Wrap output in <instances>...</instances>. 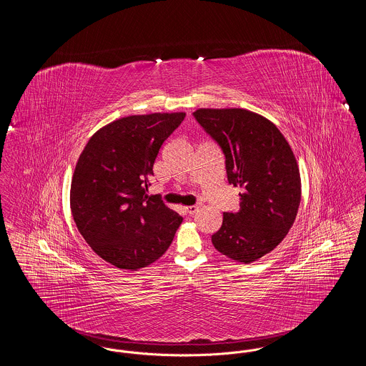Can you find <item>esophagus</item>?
Instances as JSON below:
<instances>
[{
  "label": "esophagus",
  "instance_id": "obj_1",
  "mask_svg": "<svg viewBox=\"0 0 366 366\" xmlns=\"http://www.w3.org/2000/svg\"><path fill=\"white\" fill-rule=\"evenodd\" d=\"M197 206H189V207H185V211H187V214H189V215H193L196 211H197Z\"/></svg>",
  "mask_w": 366,
  "mask_h": 366
}]
</instances>
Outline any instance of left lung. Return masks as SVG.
Instances as JSON below:
<instances>
[{
	"instance_id": "obj_1",
	"label": "left lung",
	"mask_w": 366,
	"mask_h": 366,
	"mask_svg": "<svg viewBox=\"0 0 366 366\" xmlns=\"http://www.w3.org/2000/svg\"><path fill=\"white\" fill-rule=\"evenodd\" d=\"M193 117L221 147L229 184L243 189L240 209L224 212L222 227L211 242L230 259L257 261L294 225L300 203L294 152L279 129L255 112L200 108Z\"/></svg>"
}]
</instances>
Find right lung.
Masks as SVG:
<instances>
[{
    "label": "right lung",
    "instance_id": "add662e5",
    "mask_svg": "<svg viewBox=\"0 0 366 366\" xmlns=\"http://www.w3.org/2000/svg\"><path fill=\"white\" fill-rule=\"evenodd\" d=\"M184 112L132 115L87 141L71 181V212L79 233L105 262L137 270L159 259L182 222L148 196L154 163Z\"/></svg>",
    "mask_w": 366,
    "mask_h": 366
}]
</instances>
